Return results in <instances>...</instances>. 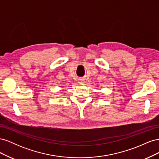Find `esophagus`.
<instances>
[{"mask_svg":"<svg viewBox=\"0 0 159 159\" xmlns=\"http://www.w3.org/2000/svg\"><path fill=\"white\" fill-rule=\"evenodd\" d=\"M79 82H80L81 84H84V80H80Z\"/></svg>","mask_w":159,"mask_h":159,"instance_id":"esophagus-1","label":"esophagus"}]
</instances>
